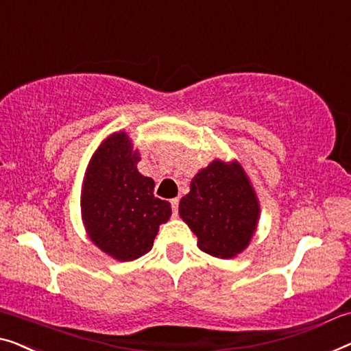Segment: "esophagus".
I'll return each instance as SVG.
<instances>
[{
	"mask_svg": "<svg viewBox=\"0 0 351 351\" xmlns=\"http://www.w3.org/2000/svg\"><path fill=\"white\" fill-rule=\"evenodd\" d=\"M171 203V209H173V216L178 214V205H180V198H173V200L170 202Z\"/></svg>",
	"mask_w": 351,
	"mask_h": 351,
	"instance_id": "1",
	"label": "esophagus"
}]
</instances>
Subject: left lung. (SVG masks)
<instances>
[{
	"label": "left lung",
	"mask_w": 351,
	"mask_h": 351,
	"mask_svg": "<svg viewBox=\"0 0 351 351\" xmlns=\"http://www.w3.org/2000/svg\"><path fill=\"white\" fill-rule=\"evenodd\" d=\"M180 216L203 252L232 258L252 239L260 203L241 164L216 159L193 176L191 192L180 202Z\"/></svg>",
	"instance_id": "left-lung-1"
}]
</instances>
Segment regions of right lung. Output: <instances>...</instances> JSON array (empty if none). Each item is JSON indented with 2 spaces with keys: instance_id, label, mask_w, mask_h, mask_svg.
<instances>
[{
  "instance_id": "right-lung-1",
  "label": "right lung",
  "mask_w": 351,
  "mask_h": 351,
  "mask_svg": "<svg viewBox=\"0 0 351 351\" xmlns=\"http://www.w3.org/2000/svg\"><path fill=\"white\" fill-rule=\"evenodd\" d=\"M140 154L125 132H114L94 151L82 191L88 237L119 261L148 254L160 223L171 216L169 202L154 197V181L137 170Z\"/></svg>"
}]
</instances>
